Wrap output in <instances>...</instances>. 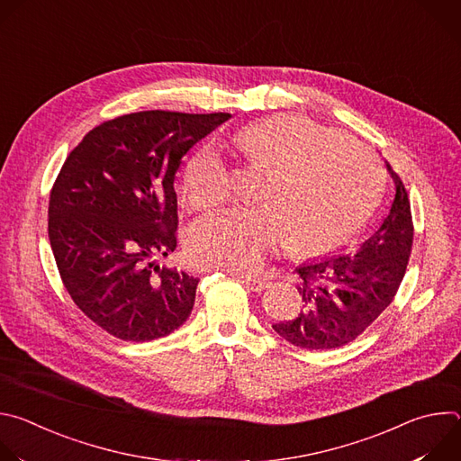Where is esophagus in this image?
Masks as SVG:
<instances>
[{"instance_id":"1","label":"esophagus","mask_w":461,"mask_h":461,"mask_svg":"<svg viewBox=\"0 0 461 461\" xmlns=\"http://www.w3.org/2000/svg\"><path fill=\"white\" fill-rule=\"evenodd\" d=\"M244 283H246V286H248L249 290H253V292L267 290V288H270V285H272L267 277H244Z\"/></svg>"}]
</instances>
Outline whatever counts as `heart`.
I'll return each instance as SVG.
<instances>
[{"label": "heart", "instance_id": "heart-1", "mask_svg": "<svg viewBox=\"0 0 461 461\" xmlns=\"http://www.w3.org/2000/svg\"><path fill=\"white\" fill-rule=\"evenodd\" d=\"M249 164L268 171L258 185L260 206L231 208L196 221L185 237L193 262L206 268L253 272L286 242L315 251L348 235L370 208L379 166L359 142L303 116L257 120L237 135ZM191 206L210 210L231 194V173L210 146L184 171Z\"/></svg>", "mask_w": 461, "mask_h": 461}]
</instances>
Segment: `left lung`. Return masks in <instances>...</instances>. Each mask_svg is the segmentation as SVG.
Returning <instances> with one entry per match:
<instances>
[{"instance_id": "left-lung-1", "label": "left lung", "mask_w": 461, "mask_h": 461, "mask_svg": "<svg viewBox=\"0 0 461 461\" xmlns=\"http://www.w3.org/2000/svg\"><path fill=\"white\" fill-rule=\"evenodd\" d=\"M393 194L372 233L348 255L295 268L301 312L274 324L288 343L306 350H330L357 339L396 295L409 265L414 224L407 189L386 164Z\"/></svg>"}]
</instances>
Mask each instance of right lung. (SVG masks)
<instances>
[{"mask_svg": "<svg viewBox=\"0 0 461 461\" xmlns=\"http://www.w3.org/2000/svg\"><path fill=\"white\" fill-rule=\"evenodd\" d=\"M230 116L122 114L63 162L49 199L50 248L75 304L113 338L153 341L187 321L199 279L155 258L176 248L180 158Z\"/></svg>", "mask_w": 461, "mask_h": 461, "instance_id": "add662e5", "label": "right lung"}]
</instances>
